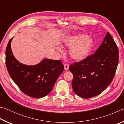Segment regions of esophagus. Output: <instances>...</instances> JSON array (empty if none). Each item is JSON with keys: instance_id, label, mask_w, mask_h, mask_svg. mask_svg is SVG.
<instances>
[{"instance_id": "1", "label": "esophagus", "mask_w": 124, "mask_h": 124, "mask_svg": "<svg viewBox=\"0 0 124 124\" xmlns=\"http://www.w3.org/2000/svg\"><path fill=\"white\" fill-rule=\"evenodd\" d=\"M64 70H68L69 69V64H64Z\"/></svg>"}]
</instances>
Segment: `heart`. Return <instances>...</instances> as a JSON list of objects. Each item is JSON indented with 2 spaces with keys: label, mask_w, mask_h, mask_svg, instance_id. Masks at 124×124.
<instances>
[{
  "label": "heart",
  "mask_w": 124,
  "mask_h": 124,
  "mask_svg": "<svg viewBox=\"0 0 124 124\" xmlns=\"http://www.w3.org/2000/svg\"><path fill=\"white\" fill-rule=\"evenodd\" d=\"M64 46L70 48L69 54L75 61L86 59L91 53L94 45V40L85 34H78L68 36L63 40ZM61 51V49H59Z\"/></svg>",
  "instance_id": "b5f03b06"
}]
</instances>
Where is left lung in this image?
I'll list each match as a JSON object with an SVG mask.
<instances>
[{"label": "left lung", "mask_w": 124, "mask_h": 124, "mask_svg": "<svg viewBox=\"0 0 124 124\" xmlns=\"http://www.w3.org/2000/svg\"><path fill=\"white\" fill-rule=\"evenodd\" d=\"M118 61V48L107 32L95 54L69 67L73 75L72 86L75 93L89 98L104 91L114 78Z\"/></svg>", "instance_id": "1"}]
</instances>
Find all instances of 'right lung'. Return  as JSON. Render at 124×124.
<instances>
[{"mask_svg": "<svg viewBox=\"0 0 124 124\" xmlns=\"http://www.w3.org/2000/svg\"><path fill=\"white\" fill-rule=\"evenodd\" d=\"M10 40L6 49V66L11 79L26 95L42 98L52 91L64 70L60 60L44 58L38 64L28 66L20 63L12 54Z\"/></svg>", "mask_w": 124, "mask_h": 124, "instance_id": "right-lung-1", "label": "right lung"}]
</instances>
